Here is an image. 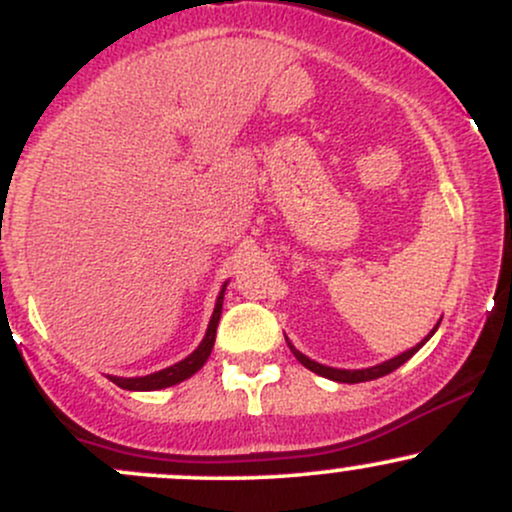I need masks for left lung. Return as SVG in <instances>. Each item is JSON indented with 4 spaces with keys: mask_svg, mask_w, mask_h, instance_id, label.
<instances>
[{
    "mask_svg": "<svg viewBox=\"0 0 512 512\" xmlns=\"http://www.w3.org/2000/svg\"><path fill=\"white\" fill-rule=\"evenodd\" d=\"M440 325V322H438ZM438 325L433 327V332L438 330ZM433 332L428 334V337L424 339V342H419L416 346H411L409 351H404V354H399V356H395V358H390V361H385V363H378V366H373V368H361V370H342V368H330V366H322V363H315V361H310L308 356H303L301 351H296L293 349V344L289 342V339H286V342H289V346H291V351H293V356L298 358V361L303 363L305 368L308 370H313V373H317V375H322V378H330V380H337V383H366V380H375V378H383V375H387V373H392V370H397L399 366H402V363H407L411 356L416 354V351L421 349V346H424L428 339L433 337Z\"/></svg>",
    "mask_w": 512,
    "mask_h": 512,
    "instance_id": "obj_1",
    "label": "left lung"
}]
</instances>
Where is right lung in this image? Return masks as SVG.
<instances>
[{"label": "right lung", "instance_id": "1", "mask_svg": "<svg viewBox=\"0 0 512 512\" xmlns=\"http://www.w3.org/2000/svg\"><path fill=\"white\" fill-rule=\"evenodd\" d=\"M223 293H226V284H223L219 298H216V308H214V315H211V320H209L207 334H204L202 344H199L190 356L182 358V361L175 363V366H168V368L158 370V373H151V375H142V378H115V375H110V380H113L117 387H122V390L149 392V390H163V387L178 385V383H182V380L190 378V375H195L197 370L207 363L211 349H214L216 327H219V317H221V308H223Z\"/></svg>", "mask_w": 512, "mask_h": 512}]
</instances>
